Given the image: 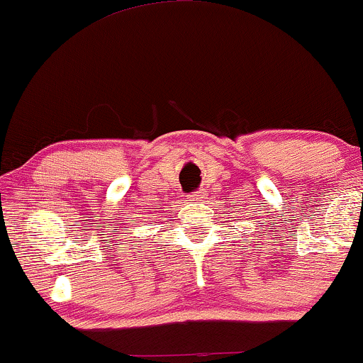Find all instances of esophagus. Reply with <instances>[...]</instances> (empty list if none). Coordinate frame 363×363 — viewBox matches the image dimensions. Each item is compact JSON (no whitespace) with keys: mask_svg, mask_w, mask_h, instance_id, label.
Wrapping results in <instances>:
<instances>
[{"mask_svg":"<svg viewBox=\"0 0 363 363\" xmlns=\"http://www.w3.org/2000/svg\"><path fill=\"white\" fill-rule=\"evenodd\" d=\"M201 198H205V193H203V191H194V193L189 194L191 201H199Z\"/></svg>","mask_w":363,"mask_h":363,"instance_id":"34e87169","label":"esophagus"}]
</instances>
